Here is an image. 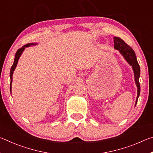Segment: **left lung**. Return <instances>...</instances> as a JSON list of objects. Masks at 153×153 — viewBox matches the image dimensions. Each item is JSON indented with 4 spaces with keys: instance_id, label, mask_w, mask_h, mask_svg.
<instances>
[{
    "instance_id": "obj_1",
    "label": "left lung",
    "mask_w": 153,
    "mask_h": 153,
    "mask_svg": "<svg viewBox=\"0 0 153 153\" xmlns=\"http://www.w3.org/2000/svg\"><path fill=\"white\" fill-rule=\"evenodd\" d=\"M114 48L117 50H119L121 55L123 56V57L126 59V60L128 62L130 65L132 66L133 70L134 72V77H135V81L137 88H138V96L136 98V103L138 102V97L140 93V85L139 82V77L140 75V68L137 61V58L135 54V52L131 48L130 46L121 39L120 38L114 37Z\"/></svg>"
}]
</instances>
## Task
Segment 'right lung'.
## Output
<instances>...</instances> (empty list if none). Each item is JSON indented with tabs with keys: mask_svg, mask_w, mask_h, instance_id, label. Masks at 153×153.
<instances>
[{
	"mask_svg": "<svg viewBox=\"0 0 153 153\" xmlns=\"http://www.w3.org/2000/svg\"><path fill=\"white\" fill-rule=\"evenodd\" d=\"M36 45V43H29V44H27V45H25L24 46H22V48H20L18 49L17 51L16 52V53H15L13 64V65H12L11 68V71H10V78H11V84H10V91H11V82H12V79H13V71L15 70V67H16V66H17L18 60H19V59L21 55H22V53H23V51H24V50L25 47H28V46H34Z\"/></svg>",
	"mask_w": 153,
	"mask_h": 153,
	"instance_id": "1",
	"label": "right lung"
}]
</instances>
